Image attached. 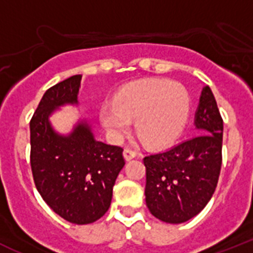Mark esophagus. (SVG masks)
<instances>
[{
  "mask_svg": "<svg viewBox=\"0 0 253 253\" xmlns=\"http://www.w3.org/2000/svg\"><path fill=\"white\" fill-rule=\"evenodd\" d=\"M135 157H137V152L131 151V149H129V148L124 149L125 161H130V160H133V158H135Z\"/></svg>",
  "mask_w": 253,
  "mask_h": 253,
  "instance_id": "34e87169",
  "label": "esophagus"
}]
</instances>
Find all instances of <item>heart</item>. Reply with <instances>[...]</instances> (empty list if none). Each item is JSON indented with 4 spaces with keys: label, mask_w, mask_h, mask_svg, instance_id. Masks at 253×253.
Here are the masks:
<instances>
[{
    "label": "heart",
    "mask_w": 253,
    "mask_h": 253,
    "mask_svg": "<svg viewBox=\"0 0 253 253\" xmlns=\"http://www.w3.org/2000/svg\"><path fill=\"white\" fill-rule=\"evenodd\" d=\"M190 97L184 86L169 80H151L124 87L113 102H105L100 122L114 140L134 130L146 146L161 147L173 142L184 130Z\"/></svg>",
    "instance_id": "1"
}]
</instances>
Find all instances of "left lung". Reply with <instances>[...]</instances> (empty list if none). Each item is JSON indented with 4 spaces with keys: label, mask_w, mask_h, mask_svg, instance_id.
I'll list each match as a JSON object with an SVG mask.
<instances>
[{
    "label": "left lung",
    "mask_w": 253,
    "mask_h": 253,
    "mask_svg": "<svg viewBox=\"0 0 253 253\" xmlns=\"http://www.w3.org/2000/svg\"><path fill=\"white\" fill-rule=\"evenodd\" d=\"M194 125L196 135L144 157L146 204L152 215L171 224L198 215L218 184L223 120L209 86L203 87Z\"/></svg>",
    "instance_id": "left-lung-1"
}]
</instances>
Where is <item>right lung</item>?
<instances>
[{"label": "right lung", "mask_w": 253, "mask_h": 253, "mask_svg": "<svg viewBox=\"0 0 253 253\" xmlns=\"http://www.w3.org/2000/svg\"><path fill=\"white\" fill-rule=\"evenodd\" d=\"M82 75L50 87L30 122V163L34 182L44 202L73 224H90L110 208L113 187L124 167L123 148L95 138L92 124L80 118L62 134L50 116L66 105L78 106Z\"/></svg>", "instance_id": "1"}]
</instances>
